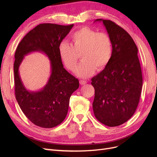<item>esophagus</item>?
<instances>
[{
	"instance_id": "34e87169",
	"label": "esophagus",
	"mask_w": 157,
	"mask_h": 157,
	"mask_svg": "<svg viewBox=\"0 0 157 157\" xmlns=\"http://www.w3.org/2000/svg\"><path fill=\"white\" fill-rule=\"evenodd\" d=\"M86 83H87L86 81H85V80H80V84L81 85H84V84H86Z\"/></svg>"
}]
</instances>
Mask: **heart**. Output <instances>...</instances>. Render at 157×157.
Wrapping results in <instances>:
<instances>
[{"label": "heart", "instance_id": "b5f03b06", "mask_svg": "<svg viewBox=\"0 0 157 157\" xmlns=\"http://www.w3.org/2000/svg\"><path fill=\"white\" fill-rule=\"evenodd\" d=\"M71 40V44L65 40L60 42L58 54L65 67L71 71L77 67L80 55L82 61L75 71L79 77H89L96 69L103 70L110 61L112 42L107 33L84 27L74 32Z\"/></svg>", "mask_w": 157, "mask_h": 157}]
</instances>
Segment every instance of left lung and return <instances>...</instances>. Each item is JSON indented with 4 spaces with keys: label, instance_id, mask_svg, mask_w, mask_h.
<instances>
[{
    "label": "left lung",
    "instance_id": "8db88e82",
    "mask_svg": "<svg viewBox=\"0 0 157 157\" xmlns=\"http://www.w3.org/2000/svg\"><path fill=\"white\" fill-rule=\"evenodd\" d=\"M102 21L112 42V56L102 71L92 78L95 89L94 115L102 124H124L134 115L141 92L143 78L137 46L131 36L111 20Z\"/></svg>",
    "mask_w": 157,
    "mask_h": 157
}]
</instances>
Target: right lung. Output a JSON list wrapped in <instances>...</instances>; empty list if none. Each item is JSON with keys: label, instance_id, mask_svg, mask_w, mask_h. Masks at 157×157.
Here are the masks:
<instances>
[{"label": "right lung", "instance_id": "right-lung-1", "mask_svg": "<svg viewBox=\"0 0 157 157\" xmlns=\"http://www.w3.org/2000/svg\"><path fill=\"white\" fill-rule=\"evenodd\" d=\"M73 25L40 24L28 33L17 47L13 64L16 98L24 115L38 126L51 128L61 124L67 116L71 94L79 87L78 80L63 68L58 49ZM34 51L45 53L51 66L48 82L36 92L25 88L18 73L24 56Z\"/></svg>", "mask_w": 157, "mask_h": 157}]
</instances>
